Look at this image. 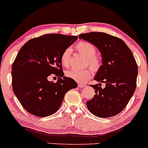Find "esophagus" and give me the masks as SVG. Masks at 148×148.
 <instances>
[{
	"label": "esophagus",
	"instance_id": "34e87169",
	"mask_svg": "<svg viewBox=\"0 0 148 148\" xmlns=\"http://www.w3.org/2000/svg\"><path fill=\"white\" fill-rule=\"evenodd\" d=\"M87 86V84H82V83H78V87L79 88H83Z\"/></svg>",
	"mask_w": 148,
	"mask_h": 148
}]
</instances>
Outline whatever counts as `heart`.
I'll return each mask as SVG.
<instances>
[{"instance_id":"obj_1","label":"heart","mask_w":148,"mask_h":148,"mask_svg":"<svg viewBox=\"0 0 148 148\" xmlns=\"http://www.w3.org/2000/svg\"><path fill=\"white\" fill-rule=\"evenodd\" d=\"M76 49L79 52L87 58L88 64L92 67L94 71H98L101 68V62L99 59L95 57L96 49L91 43L81 41L76 45ZM71 54V49L68 48L64 52L61 57V64L65 67H69L70 65V56ZM92 75V71L89 68L84 69H71L66 71V75L69 78L79 82L87 81Z\"/></svg>"}]
</instances>
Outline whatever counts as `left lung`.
<instances>
[{"label":"left lung","instance_id":"left-lung-1","mask_svg":"<svg viewBox=\"0 0 148 148\" xmlns=\"http://www.w3.org/2000/svg\"><path fill=\"white\" fill-rule=\"evenodd\" d=\"M79 38L95 45L102 58L94 78L100 83L91 85L95 95L87 101L88 110L99 117L116 115L127 106L136 87L138 66L132 51L120 38L106 33L82 34ZM101 83H105V88Z\"/></svg>","mask_w":148,"mask_h":148}]
</instances>
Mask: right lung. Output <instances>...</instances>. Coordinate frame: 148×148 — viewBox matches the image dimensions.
Listing matches in <instances>:
<instances>
[{"label": "right lung", "mask_w": 148, "mask_h": 148, "mask_svg": "<svg viewBox=\"0 0 148 148\" xmlns=\"http://www.w3.org/2000/svg\"><path fill=\"white\" fill-rule=\"evenodd\" d=\"M77 36L45 34L26 42L18 52L12 67V89L21 106L38 117L52 115L59 109L66 93L77 87L64 75L61 57L77 40ZM55 74L54 83L48 77Z\"/></svg>", "instance_id": "right-lung-1"}]
</instances>
